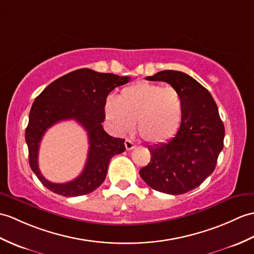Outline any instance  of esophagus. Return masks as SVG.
<instances>
[{
	"instance_id": "34e87169",
	"label": "esophagus",
	"mask_w": 254,
	"mask_h": 254,
	"mask_svg": "<svg viewBox=\"0 0 254 254\" xmlns=\"http://www.w3.org/2000/svg\"><path fill=\"white\" fill-rule=\"evenodd\" d=\"M125 145H126L127 150H131V149H133L134 147H135V144L133 143V141H132L131 139H126Z\"/></svg>"
}]
</instances>
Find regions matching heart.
<instances>
[{"mask_svg":"<svg viewBox=\"0 0 254 254\" xmlns=\"http://www.w3.org/2000/svg\"><path fill=\"white\" fill-rule=\"evenodd\" d=\"M105 113L115 131L129 133L137 121L140 137L164 143L178 132L183 119V99L173 86L139 82L125 87L117 98L106 100Z\"/></svg>","mask_w":254,"mask_h":254,"instance_id":"obj_1","label":"heart"}]
</instances>
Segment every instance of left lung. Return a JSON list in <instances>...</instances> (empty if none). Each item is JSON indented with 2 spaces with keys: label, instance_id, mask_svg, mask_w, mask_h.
I'll use <instances>...</instances> for the list:
<instances>
[{
  "label": "left lung",
  "instance_id": "1",
  "mask_svg": "<svg viewBox=\"0 0 254 254\" xmlns=\"http://www.w3.org/2000/svg\"><path fill=\"white\" fill-rule=\"evenodd\" d=\"M146 79L164 81L179 91L183 119L172 139L148 146L150 162L139 170V175L152 190L185 193L198 187L215 169L225 136L219 109L207 88L184 72L163 70Z\"/></svg>",
  "mask_w": 254,
  "mask_h": 254
}]
</instances>
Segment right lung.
I'll return each mask as SVG.
<instances>
[{
  "instance_id": "obj_1",
  "label": "right lung",
  "mask_w": 254,
  "mask_h": 254,
  "mask_svg": "<svg viewBox=\"0 0 254 254\" xmlns=\"http://www.w3.org/2000/svg\"><path fill=\"white\" fill-rule=\"evenodd\" d=\"M129 80L128 76L82 68L52 82L35 98L25 137L29 164L47 190L64 197H75L90 193L102 185L107 175L110 159L126 150L125 139L110 136L102 126L106 98L114 88L127 83ZM64 120H75L85 127L90 147L86 167L78 178L57 185L47 181L40 174L37 156L39 143L47 128Z\"/></svg>"
}]
</instances>
